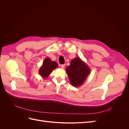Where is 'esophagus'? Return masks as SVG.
Segmentation results:
<instances>
[{"label":"esophagus","mask_w":129,"mask_h":129,"mask_svg":"<svg viewBox=\"0 0 129 129\" xmlns=\"http://www.w3.org/2000/svg\"><path fill=\"white\" fill-rule=\"evenodd\" d=\"M60 66H61V67L62 68H64V67H65V65H64V64H61Z\"/></svg>","instance_id":"esophagus-1"}]
</instances>
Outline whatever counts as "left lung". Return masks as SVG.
I'll use <instances>...</instances> for the list:
<instances>
[{"label":"left lung","instance_id":"8db88e82","mask_svg":"<svg viewBox=\"0 0 129 129\" xmlns=\"http://www.w3.org/2000/svg\"><path fill=\"white\" fill-rule=\"evenodd\" d=\"M66 72L72 85L78 87L82 84L90 74V69L79 57H76L66 68Z\"/></svg>","mask_w":129,"mask_h":129}]
</instances>
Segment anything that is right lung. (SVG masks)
<instances>
[{
  "label": "right lung",
  "instance_id": "obj_1",
  "mask_svg": "<svg viewBox=\"0 0 129 129\" xmlns=\"http://www.w3.org/2000/svg\"><path fill=\"white\" fill-rule=\"evenodd\" d=\"M57 67V64L56 62L51 61L49 58H46L39 70L40 75L44 78H46L48 76L53 70Z\"/></svg>",
  "mask_w": 129,
  "mask_h": 129
}]
</instances>
